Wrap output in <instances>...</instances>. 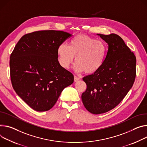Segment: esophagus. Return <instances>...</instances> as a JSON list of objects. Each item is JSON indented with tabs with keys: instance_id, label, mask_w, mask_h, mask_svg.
Returning <instances> with one entry per match:
<instances>
[{
	"instance_id": "34e87169",
	"label": "esophagus",
	"mask_w": 147,
	"mask_h": 147,
	"mask_svg": "<svg viewBox=\"0 0 147 147\" xmlns=\"http://www.w3.org/2000/svg\"><path fill=\"white\" fill-rule=\"evenodd\" d=\"M80 79V78L79 77H78L77 76H74V82H76L78 81Z\"/></svg>"
}]
</instances>
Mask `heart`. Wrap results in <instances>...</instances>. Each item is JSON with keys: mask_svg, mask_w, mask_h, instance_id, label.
I'll return each mask as SVG.
<instances>
[{"mask_svg": "<svg viewBox=\"0 0 147 147\" xmlns=\"http://www.w3.org/2000/svg\"><path fill=\"white\" fill-rule=\"evenodd\" d=\"M107 47L102 41L86 34H78L73 37L69 46L60 45L57 49L59 63L62 68L67 69L75 56L76 71L93 74L98 71L105 61Z\"/></svg>", "mask_w": 147, "mask_h": 147, "instance_id": "heart-1", "label": "heart"}]
</instances>
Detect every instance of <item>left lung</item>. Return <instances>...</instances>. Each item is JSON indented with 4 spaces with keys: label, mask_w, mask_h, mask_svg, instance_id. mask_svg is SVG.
<instances>
[{
    "label": "left lung",
    "mask_w": 147,
    "mask_h": 147,
    "mask_svg": "<svg viewBox=\"0 0 147 147\" xmlns=\"http://www.w3.org/2000/svg\"><path fill=\"white\" fill-rule=\"evenodd\" d=\"M108 44L102 67L83 78L87 89L82 99L85 108L94 114L115 108L131 88L136 77V57L123 38L112 33L97 34Z\"/></svg>",
    "instance_id": "left-lung-1"
}]
</instances>
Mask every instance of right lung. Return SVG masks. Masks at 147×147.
<instances>
[{
	"mask_svg": "<svg viewBox=\"0 0 147 147\" xmlns=\"http://www.w3.org/2000/svg\"><path fill=\"white\" fill-rule=\"evenodd\" d=\"M69 33L36 31L19 40L10 57V78L17 94L37 111L51 109L64 88L74 82L71 73L62 68L57 49Z\"/></svg>",
	"mask_w": 147,
	"mask_h": 147,
	"instance_id": "right-lung-1",
	"label": "right lung"
}]
</instances>
